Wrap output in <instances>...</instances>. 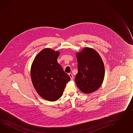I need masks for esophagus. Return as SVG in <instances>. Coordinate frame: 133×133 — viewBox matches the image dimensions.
Returning <instances> with one entry per match:
<instances>
[{
	"instance_id": "obj_1",
	"label": "esophagus",
	"mask_w": 133,
	"mask_h": 133,
	"mask_svg": "<svg viewBox=\"0 0 133 133\" xmlns=\"http://www.w3.org/2000/svg\"><path fill=\"white\" fill-rule=\"evenodd\" d=\"M69 76L70 77L71 80H73V79H74V76H73L71 74H69Z\"/></svg>"
}]
</instances>
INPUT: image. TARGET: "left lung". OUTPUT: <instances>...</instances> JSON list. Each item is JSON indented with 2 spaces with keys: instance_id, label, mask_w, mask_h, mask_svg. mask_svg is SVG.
Returning a JSON list of instances; mask_svg holds the SVG:
<instances>
[{
  "instance_id": "8db88e82",
  "label": "left lung",
  "mask_w": 133,
  "mask_h": 133,
  "mask_svg": "<svg viewBox=\"0 0 133 133\" xmlns=\"http://www.w3.org/2000/svg\"><path fill=\"white\" fill-rule=\"evenodd\" d=\"M76 56L78 63L76 84L82 92L90 94L102 84L105 75L103 62L99 54L90 48H84Z\"/></svg>"
}]
</instances>
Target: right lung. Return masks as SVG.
<instances>
[{
	"instance_id": "add662e5",
	"label": "right lung",
	"mask_w": 133,
	"mask_h": 133,
	"mask_svg": "<svg viewBox=\"0 0 133 133\" xmlns=\"http://www.w3.org/2000/svg\"><path fill=\"white\" fill-rule=\"evenodd\" d=\"M59 52L49 48L43 49L32 62L31 77L32 84L40 97L55 101L62 97L70 77L57 62Z\"/></svg>"
}]
</instances>
